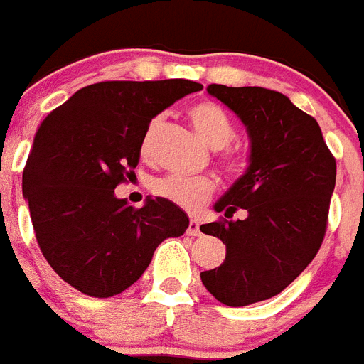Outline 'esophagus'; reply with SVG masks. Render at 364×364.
Segmentation results:
<instances>
[{"mask_svg": "<svg viewBox=\"0 0 364 364\" xmlns=\"http://www.w3.org/2000/svg\"><path fill=\"white\" fill-rule=\"evenodd\" d=\"M188 236H200V229H199V221L197 219H189V225H188Z\"/></svg>", "mask_w": 364, "mask_h": 364, "instance_id": "1", "label": "esophagus"}]
</instances>
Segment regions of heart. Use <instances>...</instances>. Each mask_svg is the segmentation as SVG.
Returning <instances> with one entry per match:
<instances>
[{"mask_svg": "<svg viewBox=\"0 0 364 364\" xmlns=\"http://www.w3.org/2000/svg\"><path fill=\"white\" fill-rule=\"evenodd\" d=\"M188 115L197 128L206 143L214 149H221V164L229 173H238L243 167L245 154L240 146L229 145L236 137V124L232 117L223 109V107L212 100H199L191 104L188 109ZM160 124V119H152V122L146 128L141 149L145 152L149 149L150 137ZM214 180L208 176H180L167 175L161 178H156L152 182V191L158 197L171 200L173 204L186 210L200 208L206 200L214 193Z\"/></svg>", "mask_w": 364, "mask_h": 364, "instance_id": "b5f03b06", "label": "heart"}]
</instances>
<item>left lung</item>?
<instances>
[{"mask_svg":"<svg viewBox=\"0 0 364 364\" xmlns=\"http://www.w3.org/2000/svg\"><path fill=\"white\" fill-rule=\"evenodd\" d=\"M247 126V173L215 203L225 218L200 225L221 238L227 257L200 273L218 301L245 307L277 296L316 257L327 230L337 161L316 119L262 87H206ZM242 208L245 220L229 222Z\"/></svg>","mask_w":364,"mask_h":364,"instance_id":"left-lung-1","label":"left lung"}]
</instances>
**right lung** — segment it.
Returning <instances> with one entry per match:
<instances>
[{"mask_svg":"<svg viewBox=\"0 0 364 364\" xmlns=\"http://www.w3.org/2000/svg\"><path fill=\"white\" fill-rule=\"evenodd\" d=\"M203 85L188 80L100 81L42 121L22 175L33 230L59 277L91 297L124 292L188 215L164 197L135 208L115 188L135 176L152 117Z\"/></svg>","mask_w":364,"mask_h":364,"instance_id":"right-lung-1","label":"right lung"}]
</instances>
